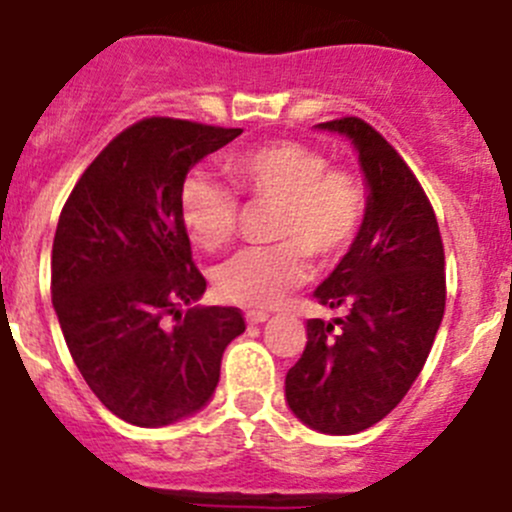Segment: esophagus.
Instances as JSON below:
<instances>
[{
    "mask_svg": "<svg viewBox=\"0 0 512 512\" xmlns=\"http://www.w3.org/2000/svg\"><path fill=\"white\" fill-rule=\"evenodd\" d=\"M266 320H268V313H261V310H251V313H246V323L249 325L266 323Z\"/></svg>",
    "mask_w": 512,
    "mask_h": 512,
    "instance_id": "34e87169",
    "label": "esophagus"
}]
</instances>
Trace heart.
<instances>
[{"instance_id":"1","label":"heart","mask_w":512,"mask_h":512,"mask_svg":"<svg viewBox=\"0 0 512 512\" xmlns=\"http://www.w3.org/2000/svg\"><path fill=\"white\" fill-rule=\"evenodd\" d=\"M328 157L298 140H273L224 162L226 177L249 207L273 209L266 249H246L214 273L221 298L246 308H276L308 278V258L333 266L350 251L365 224L367 187L350 167H328ZM179 217L189 239L219 251L239 229L236 194L204 175L179 192Z\"/></svg>"}]
</instances>
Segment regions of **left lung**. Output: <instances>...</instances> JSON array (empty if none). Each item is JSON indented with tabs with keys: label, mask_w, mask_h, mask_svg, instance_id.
Wrapping results in <instances>:
<instances>
[{
	"label": "left lung",
	"mask_w": 512,
	"mask_h": 512,
	"mask_svg": "<svg viewBox=\"0 0 512 512\" xmlns=\"http://www.w3.org/2000/svg\"><path fill=\"white\" fill-rule=\"evenodd\" d=\"M318 128L352 140L370 197L355 244L315 288L320 305L345 315L308 320L286 399L310 429L347 436L382 421L419 377L446 308L444 244L419 179L370 123Z\"/></svg>",
	"instance_id": "left-lung-1"
}]
</instances>
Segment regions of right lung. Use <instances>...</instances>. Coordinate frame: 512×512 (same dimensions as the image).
<instances>
[{"instance_id":"obj_1","label":"right lung","mask_w":512,"mask_h":512,"mask_svg":"<svg viewBox=\"0 0 512 512\" xmlns=\"http://www.w3.org/2000/svg\"><path fill=\"white\" fill-rule=\"evenodd\" d=\"M241 128L142 118L86 167L59 217L51 300L93 394L135 426L175 424L209 402L239 308H189L207 281L192 261L179 192Z\"/></svg>"}]
</instances>
